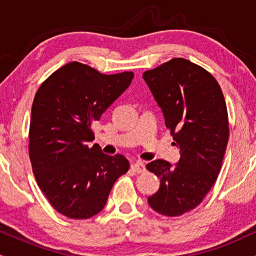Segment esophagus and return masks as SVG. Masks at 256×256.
I'll return each mask as SVG.
<instances>
[{
	"label": "esophagus",
	"mask_w": 256,
	"mask_h": 256,
	"mask_svg": "<svg viewBox=\"0 0 256 256\" xmlns=\"http://www.w3.org/2000/svg\"><path fill=\"white\" fill-rule=\"evenodd\" d=\"M131 169L134 172V173H137V174L144 173V172H146V164H144V163L140 162V161H136V162H134L131 164Z\"/></svg>",
	"instance_id": "obj_1"
}]
</instances>
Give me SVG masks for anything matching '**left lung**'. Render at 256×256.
I'll return each mask as SVG.
<instances>
[{"mask_svg":"<svg viewBox=\"0 0 256 256\" xmlns=\"http://www.w3.org/2000/svg\"><path fill=\"white\" fill-rule=\"evenodd\" d=\"M143 78L181 154L174 166L164 160L148 163L161 180L148 202L163 216H181L202 202L220 172L229 140L226 100L214 76L184 58L148 70Z\"/></svg>","mask_w":256,"mask_h":256,"instance_id":"8db88e82","label":"left lung"}]
</instances>
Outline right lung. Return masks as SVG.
Listing matches in <instances>:
<instances>
[{"label":"right lung","mask_w":256,"mask_h":256,"mask_svg":"<svg viewBox=\"0 0 256 256\" xmlns=\"http://www.w3.org/2000/svg\"><path fill=\"white\" fill-rule=\"evenodd\" d=\"M134 72L104 75L72 62L40 86L32 104L30 158L36 184L60 214L87 220L106 205L116 178L130 163L110 156L94 140L92 126L122 95Z\"/></svg>","instance_id":"obj_1"}]
</instances>
